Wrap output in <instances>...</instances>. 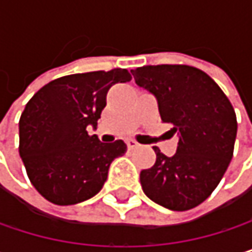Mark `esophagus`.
<instances>
[{"instance_id": "34e87169", "label": "esophagus", "mask_w": 252, "mask_h": 252, "mask_svg": "<svg viewBox=\"0 0 252 252\" xmlns=\"http://www.w3.org/2000/svg\"><path fill=\"white\" fill-rule=\"evenodd\" d=\"M126 146H128V149H137L140 144L135 140H126Z\"/></svg>"}]
</instances>
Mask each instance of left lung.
I'll return each instance as SVG.
<instances>
[{"label":"left lung","instance_id":"left-lung-1","mask_svg":"<svg viewBox=\"0 0 252 252\" xmlns=\"http://www.w3.org/2000/svg\"><path fill=\"white\" fill-rule=\"evenodd\" d=\"M135 83L155 94L163 123L178 134L174 156L158 147L156 162L141 171L144 194L176 212L201 204L218 187L233 156L235 111L212 77L189 65H144L131 70Z\"/></svg>","mask_w":252,"mask_h":252}]
</instances>
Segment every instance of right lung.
<instances>
[{
  "label": "right lung",
  "mask_w": 252,
  "mask_h": 252,
  "mask_svg": "<svg viewBox=\"0 0 252 252\" xmlns=\"http://www.w3.org/2000/svg\"><path fill=\"white\" fill-rule=\"evenodd\" d=\"M126 68L71 74L45 84L27 102L20 117V158L32 185L58 206L96 195L112 160L126 152L123 140L100 143L89 135L106 106V93L126 83Z\"/></svg>",
  "instance_id": "add662e5"
}]
</instances>
